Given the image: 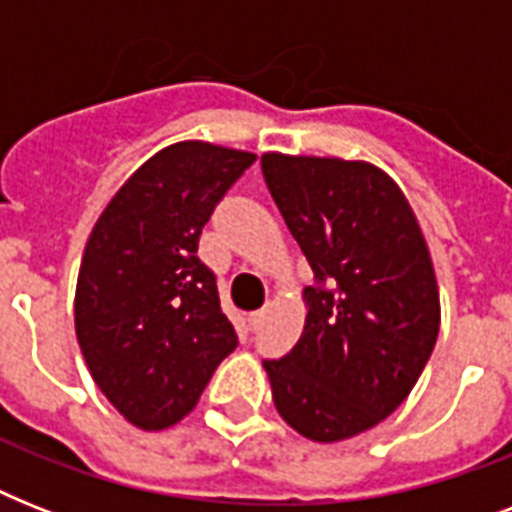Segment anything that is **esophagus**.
<instances>
[{
    "label": "esophagus",
    "mask_w": 512,
    "mask_h": 512,
    "mask_svg": "<svg viewBox=\"0 0 512 512\" xmlns=\"http://www.w3.org/2000/svg\"><path fill=\"white\" fill-rule=\"evenodd\" d=\"M265 316H268V305H263V308H260V311L249 313V327H252V329H255V332H257V329L263 327Z\"/></svg>",
    "instance_id": "34e87169"
}]
</instances>
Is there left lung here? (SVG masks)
<instances>
[{
    "label": "left lung",
    "instance_id": "1",
    "mask_svg": "<svg viewBox=\"0 0 512 512\" xmlns=\"http://www.w3.org/2000/svg\"><path fill=\"white\" fill-rule=\"evenodd\" d=\"M263 177L313 271L305 329L263 361L273 404L300 436L332 444L396 412L441 324L428 244L374 164L263 154Z\"/></svg>",
    "mask_w": 512,
    "mask_h": 512
}]
</instances>
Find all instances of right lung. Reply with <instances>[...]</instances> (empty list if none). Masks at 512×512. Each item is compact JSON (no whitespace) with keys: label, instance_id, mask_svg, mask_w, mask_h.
<instances>
[{"label":"right lung","instance_id":"right-lung-1","mask_svg":"<svg viewBox=\"0 0 512 512\" xmlns=\"http://www.w3.org/2000/svg\"><path fill=\"white\" fill-rule=\"evenodd\" d=\"M257 156L201 140L151 156L108 201L84 247L74 321L92 380L135 428L164 430L239 345L199 236Z\"/></svg>","mask_w":512,"mask_h":512}]
</instances>
